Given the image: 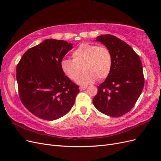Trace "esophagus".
I'll return each mask as SVG.
<instances>
[{"instance_id":"1","label":"esophagus","mask_w":161,"mask_h":161,"mask_svg":"<svg viewBox=\"0 0 161 161\" xmlns=\"http://www.w3.org/2000/svg\"><path fill=\"white\" fill-rule=\"evenodd\" d=\"M86 89V86H80L79 87V89L80 91H82V90H85Z\"/></svg>"}]
</instances>
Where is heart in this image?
<instances>
[{
    "mask_svg": "<svg viewBox=\"0 0 161 161\" xmlns=\"http://www.w3.org/2000/svg\"><path fill=\"white\" fill-rule=\"evenodd\" d=\"M72 59L64 58L60 67L64 75L72 80L86 85L94 82L97 78L102 80L108 76L112 67V56L108 47L90 43H82L72 53Z\"/></svg>",
    "mask_w": 161,
    "mask_h": 161,
    "instance_id": "obj_1",
    "label": "heart"
}]
</instances>
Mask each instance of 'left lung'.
<instances>
[{
  "mask_svg": "<svg viewBox=\"0 0 161 161\" xmlns=\"http://www.w3.org/2000/svg\"><path fill=\"white\" fill-rule=\"evenodd\" d=\"M96 41L109 50L112 67L105 80L97 86L98 92L92 103L102 114L118 118L134 108L142 91V62L132 48L114 36H99Z\"/></svg>",
  "mask_w": 161,
  "mask_h": 161,
  "instance_id": "1",
  "label": "left lung"
}]
</instances>
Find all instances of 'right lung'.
Returning <instances> with one entry per match:
<instances>
[{
  "instance_id": "1",
  "label": "right lung",
  "mask_w": 161,
  "mask_h": 161,
  "mask_svg": "<svg viewBox=\"0 0 161 161\" xmlns=\"http://www.w3.org/2000/svg\"><path fill=\"white\" fill-rule=\"evenodd\" d=\"M72 43L47 39L29 49L17 66L19 97L24 106L41 119L52 121L74 105L79 86L62 72L60 62Z\"/></svg>"
}]
</instances>
